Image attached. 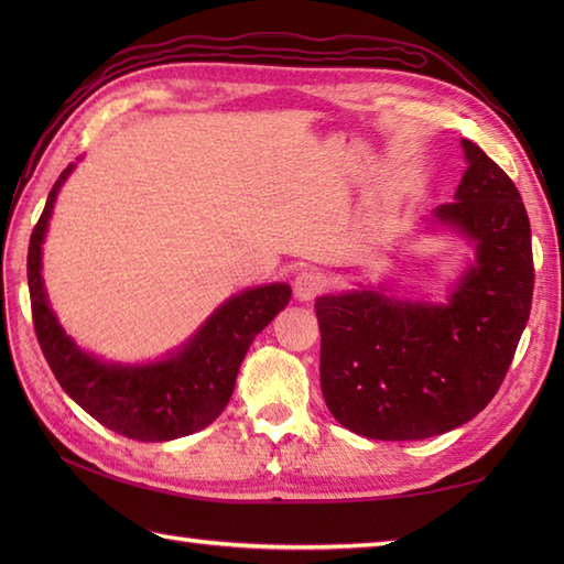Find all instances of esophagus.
<instances>
[{"label": "esophagus", "mask_w": 564, "mask_h": 564, "mask_svg": "<svg viewBox=\"0 0 564 564\" xmlns=\"http://www.w3.org/2000/svg\"><path fill=\"white\" fill-rule=\"evenodd\" d=\"M325 285H327V281H325V275L322 273H317V271H303V273H297V279H295V285H293V291H295V297L297 301H315V297L325 291Z\"/></svg>", "instance_id": "34e87169"}]
</instances>
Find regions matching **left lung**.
<instances>
[{
    "label": "left lung",
    "mask_w": 564,
    "mask_h": 564,
    "mask_svg": "<svg viewBox=\"0 0 564 564\" xmlns=\"http://www.w3.org/2000/svg\"><path fill=\"white\" fill-rule=\"evenodd\" d=\"M453 203L434 223L475 245L446 305L380 291L322 295L319 382L329 412L358 436L419 441L470 422L495 398L533 297L531 223L507 172L470 140Z\"/></svg>",
    "instance_id": "8db88e82"
}]
</instances>
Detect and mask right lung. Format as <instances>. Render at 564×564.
Returning a JSON list of instances; mask_svg holds the SVG:
<instances>
[{
    "label": "right lung",
    "instance_id": "right-lung-1",
    "mask_svg": "<svg viewBox=\"0 0 564 564\" xmlns=\"http://www.w3.org/2000/svg\"><path fill=\"white\" fill-rule=\"evenodd\" d=\"M75 164L59 174L29 245V291L35 337L59 388L99 424L133 441H172L194 434L220 416L230 402L239 366L257 334L291 301V285L249 289L223 303L194 339L148 366L106 364L84 354L59 327L47 305L41 275V245L57 191Z\"/></svg>",
    "mask_w": 564,
    "mask_h": 564
}]
</instances>
